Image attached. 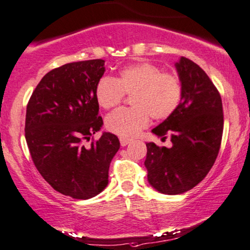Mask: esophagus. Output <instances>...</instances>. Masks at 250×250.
<instances>
[{"instance_id":"34e87169","label":"esophagus","mask_w":250,"mask_h":250,"mask_svg":"<svg viewBox=\"0 0 250 250\" xmlns=\"http://www.w3.org/2000/svg\"><path fill=\"white\" fill-rule=\"evenodd\" d=\"M130 140H128V138H120V143H121V146H125V145H128L130 143Z\"/></svg>"}]
</instances>
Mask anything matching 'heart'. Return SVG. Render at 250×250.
Masks as SVG:
<instances>
[{
  "instance_id": "obj_1",
  "label": "heart",
  "mask_w": 250,
  "mask_h": 250,
  "mask_svg": "<svg viewBox=\"0 0 250 250\" xmlns=\"http://www.w3.org/2000/svg\"><path fill=\"white\" fill-rule=\"evenodd\" d=\"M125 93L134 94V108H121L106 118V128L122 138L136 137L156 120L169 118L178 108L182 85L178 76L167 74L158 65L142 62L123 68L119 77H103L96 87L97 102L109 109L122 102Z\"/></svg>"
}]
</instances>
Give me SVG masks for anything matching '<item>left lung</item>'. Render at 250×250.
I'll use <instances>...</instances> for the list:
<instances>
[{"instance_id": "left-lung-1", "label": "left lung", "mask_w": 250, "mask_h": 250, "mask_svg": "<svg viewBox=\"0 0 250 250\" xmlns=\"http://www.w3.org/2000/svg\"><path fill=\"white\" fill-rule=\"evenodd\" d=\"M175 69L182 85L178 108L152 129L172 146L146 143L144 165L147 181L157 191L179 195L190 190L213 166L222 143L224 116L222 98L209 76L200 65L180 58Z\"/></svg>"}]
</instances>
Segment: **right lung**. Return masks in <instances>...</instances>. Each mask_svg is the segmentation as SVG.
<instances>
[{"label":"right lung","mask_w":250,"mask_h":250,"mask_svg":"<svg viewBox=\"0 0 250 250\" xmlns=\"http://www.w3.org/2000/svg\"><path fill=\"white\" fill-rule=\"evenodd\" d=\"M102 59L71 62L46 74L26 108L25 138L42 178L65 196L88 200L108 185V169L120 148L110 132L85 146L102 129L96 87L105 74Z\"/></svg>","instance_id":"obj_1"}]
</instances>
